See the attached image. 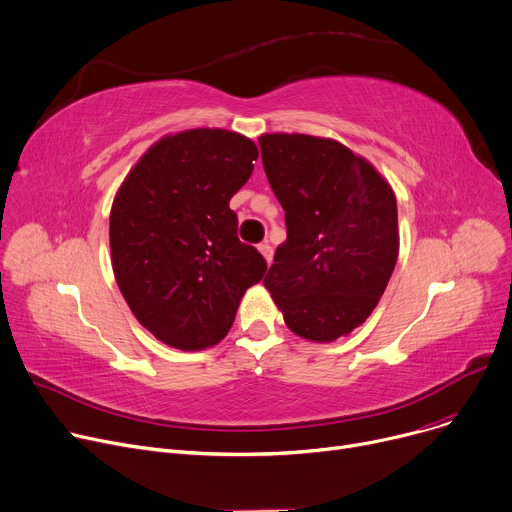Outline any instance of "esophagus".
<instances>
[{
    "mask_svg": "<svg viewBox=\"0 0 512 512\" xmlns=\"http://www.w3.org/2000/svg\"><path fill=\"white\" fill-rule=\"evenodd\" d=\"M259 253L265 257V261H267V265H271V259H274V249H271V245L267 243V241H263V243H259Z\"/></svg>",
    "mask_w": 512,
    "mask_h": 512,
    "instance_id": "34e87169",
    "label": "esophagus"
}]
</instances>
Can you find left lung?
Listing matches in <instances>:
<instances>
[{
    "instance_id": "obj_1",
    "label": "left lung",
    "mask_w": 512,
    "mask_h": 512,
    "mask_svg": "<svg viewBox=\"0 0 512 512\" xmlns=\"http://www.w3.org/2000/svg\"><path fill=\"white\" fill-rule=\"evenodd\" d=\"M259 148L288 230L263 286L290 331L335 342L370 317L389 284L399 255L395 193L331 138L263 133Z\"/></svg>"
}]
</instances>
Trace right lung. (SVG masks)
Here are the masks:
<instances>
[{
  "instance_id": "right-lung-1",
  "label": "right lung",
  "mask_w": 512,
  "mask_h": 512,
  "mask_svg": "<svg viewBox=\"0 0 512 512\" xmlns=\"http://www.w3.org/2000/svg\"><path fill=\"white\" fill-rule=\"evenodd\" d=\"M259 152L245 135L197 127L168 133L135 162L111 208L117 286L162 344L197 352L220 344L245 292L267 269L238 241L230 197Z\"/></svg>"
}]
</instances>
